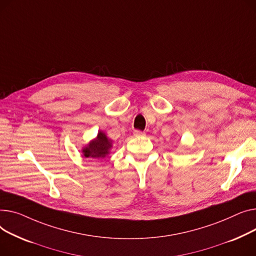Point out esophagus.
<instances>
[{
    "label": "esophagus",
    "instance_id": "esophagus-1",
    "mask_svg": "<svg viewBox=\"0 0 256 256\" xmlns=\"http://www.w3.org/2000/svg\"><path fill=\"white\" fill-rule=\"evenodd\" d=\"M133 134H134V136H136V138H142V136H144V135H146V133L140 131V130H135L133 132Z\"/></svg>",
    "mask_w": 256,
    "mask_h": 256
}]
</instances>
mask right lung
I'll list each match as a JSON object with an SVG mask.
<instances>
[{
	"mask_svg": "<svg viewBox=\"0 0 256 256\" xmlns=\"http://www.w3.org/2000/svg\"><path fill=\"white\" fill-rule=\"evenodd\" d=\"M112 146V142L104 132L99 131L97 138L90 142L84 148H82V154L86 158L99 159L104 158L110 154V150Z\"/></svg>",
	"mask_w": 256,
	"mask_h": 256,
	"instance_id": "1",
	"label": "right lung"
}]
</instances>
